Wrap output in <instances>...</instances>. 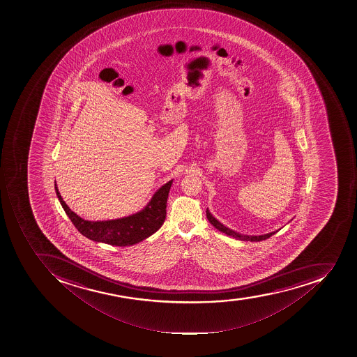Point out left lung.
I'll use <instances>...</instances> for the list:
<instances>
[{
	"mask_svg": "<svg viewBox=\"0 0 357 357\" xmlns=\"http://www.w3.org/2000/svg\"><path fill=\"white\" fill-rule=\"evenodd\" d=\"M206 216L207 218H208L209 223L212 224L213 227H215L218 231H221V232L225 233V234L231 236L232 238H236V239L243 240V241H262V240L268 239L271 236H274L275 233L278 232V231H274V232L268 233V234H264V236H241L239 233L230 230L229 227H224L223 224L220 223L215 218H213L212 214L209 213L208 208L206 209Z\"/></svg>",
	"mask_w": 357,
	"mask_h": 357,
	"instance_id": "obj_1",
	"label": "left lung"
}]
</instances>
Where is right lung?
<instances>
[{
	"label": "right lung",
	"mask_w": 357,
	"mask_h": 357,
	"mask_svg": "<svg viewBox=\"0 0 357 357\" xmlns=\"http://www.w3.org/2000/svg\"><path fill=\"white\" fill-rule=\"evenodd\" d=\"M172 180L163 185L154 194L148 206L141 212L127 218H117L112 221H86L68 208L59 195L56 183L57 198L77 230L88 239L102 242L116 247L133 245L143 241L159 230L167 216V199Z\"/></svg>",
	"instance_id": "add662e5"
}]
</instances>
